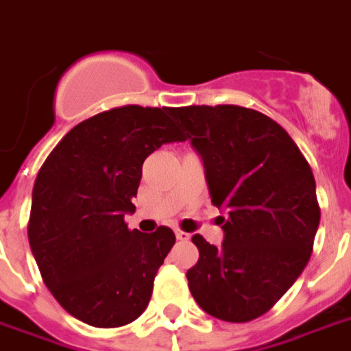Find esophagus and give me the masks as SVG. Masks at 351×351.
Instances as JSON below:
<instances>
[{"label": "esophagus", "mask_w": 351, "mask_h": 351, "mask_svg": "<svg viewBox=\"0 0 351 351\" xmlns=\"http://www.w3.org/2000/svg\"><path fill=\"white\" fill-rule=\"evenodd\" d=\"M175 234H176V240H180V241H188L189 240V234H188V232H184V230H176Z\"/></svg>", "instance_id": "1"}]
</instances>
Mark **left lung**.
Instances as JSON below:
<instances>
[{"label": "left lung", "mask_w": 351, "mask_h": 351, "mask_svg": "<svg viewBox=\"0 0 351 351\" xmlns=\"http://www.w3.org/2000/svg\"><path fill=\"white\" fill-rule=\"evenodd\" d=\"M201 154L212 204L225 212L221 247L201 234L188 269L199 307L225 322L268 313L307 266L318 223L311 165L281 124L240 106L173 108Z\"/></svg>", "instance_id": "left-lung-1"}]
</instances>
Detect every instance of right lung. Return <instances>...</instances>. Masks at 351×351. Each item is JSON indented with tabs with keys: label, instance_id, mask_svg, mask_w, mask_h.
Returning a JSON list of instances; mask_svg holds the SVG:
<instances>
[{
	"label": "right lung",
	"instance_id": "add662e5",
	"mask_svg": "<svg viewBox=\"0 0 351 351\" xmlns=\"http://www.w3.org/2000/svg\"><path fill=\"white\" fill-rule=\"evenodd\" d=\"M173 108L123 106L90 117L57 143L33 186L27 225L44 285L95 328H121L147 308L175 232L130 230L143 162L186 137Z\"/></svg>",
	"mask_w": 351,
	"mask_h": 351
}]
</instances>
